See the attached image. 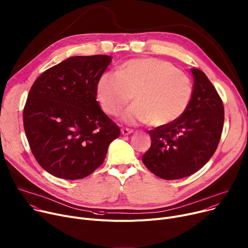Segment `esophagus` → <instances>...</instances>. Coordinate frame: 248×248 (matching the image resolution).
<instances>
[{
	"instance_id": "1",
	"label": "esophagus",
	"mask_w": 248,
	"mask_h": 248,
	"mask_svg": "<svg viewBox=\"0 0 248 248\" xmlns=\"http://www.w3.org/2000/svg\"><path fill=\"white\" fill-rule=\"evenodd\" d=\"M121 133H122V135L126 136V135H129V134H131V133H133V130L132 129H128V128H122L121 129Z\"/></svg>"
}]
</instances>
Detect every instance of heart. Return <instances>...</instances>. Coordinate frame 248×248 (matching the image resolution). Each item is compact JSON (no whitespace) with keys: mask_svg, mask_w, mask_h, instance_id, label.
<instances>
[{"mask_svg":"<svg viewBox=\"0 0 248 248\" xmlns=\"http://www.w3.org/2000/svg\"><path fill=\"white\" fill-rule=\"evenodd\" d=\"M193 92L188 74L153 58L127 61L119 72L105 71L96 82L97 102L108 115H118L133 95L135 103L122 115V120L129 125H170L184 115Z\"/></svg>","mask_w":248,"mask_h":248,"instance_id":"1","label":"heart"}]
</instances>
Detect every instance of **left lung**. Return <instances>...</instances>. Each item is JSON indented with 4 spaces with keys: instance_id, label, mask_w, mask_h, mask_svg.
Instances as JSON below:
<instances>
[{
    "instance_id": "8db88e82",
    "label": "left lung",
    "mask_w": 248,
    "mask_h": 248,
    "mask_svg": "<svg viewBox=\"0 0 248 248\" xmlns=\"http://www.w3.org/2000/svg\"><path fill=\"white\" fill-rule=\"evenodd\" d=\"M194 92L184 115L166 127L150 130L151 147L142 157L152 173L164 180L195 174L218 146L224 121L223 103L206 75L192 68Z\"/></svg>"
}]
</instances>
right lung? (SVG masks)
Wrapping results in <instances>:
<instances>
[{
	"label": "right lung",
	"instance_id": "right-lung-1",
	"mask_svg": "<svg viewBox=\"0 0 248 248\" xmlns=\"http://www.w3.org/2000/svg\"><path fill=\"white\" fill-rule=\"evenodd\" d=\"M110 62V55L72 56L43 72L29 92L26 136L37 163L54 177L89 176L120 136L96 100V82Z\"/></svg>",
	"mask_w": 248,
	"mask_h": 248
}]
</instances>
